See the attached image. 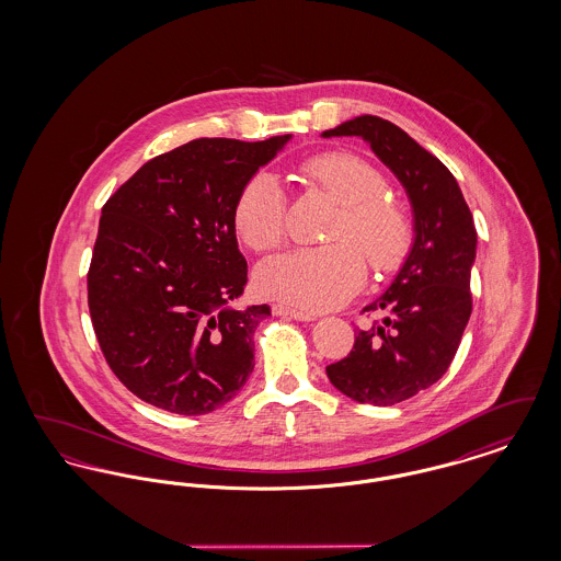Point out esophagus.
Returning <instances> with one entry per match:
<instances>
[{"mask_svg": "<svg viewBox=\"0 0 561 561\" xmlns=\"http://www.w3.org/2000/svg\"><path fill=\"white\" fill-rule=\"evenodd\" d=\"M273 309H275L277 316H288V318H293L296 321L318 320L316 313H309V311H302V309H294V307H288V305H275Z\"/></svg>", "mask_w": 561, "mask_h": 561, "instance_id": "esophagus-1", "label": "esophagus"}]
</instances>
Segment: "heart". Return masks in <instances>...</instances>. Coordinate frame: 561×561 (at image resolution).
<instances>
[{"label":"heart","instance_id":"heart-1","mask_svg":"<svg viewBox=\"0 0 561 561\" xmlns=\"http://www.w3.org/2000/svg\"><path fill=\"white\" fill-rule=\"evenodd\" d=\"M302 179L334 197L343 208L323 248H298L267 261L259 271L263 293L300 309L323 311L343 305L366 279L367 256L374 271L400 267L412 243V225L400 204L387 199V181L373 163L347 151H328L300 163ZM288 199L265 172L245 181L233 220L241 240L256 252L277 248L286 238Z\"/></svg>","mask_w":561,"mask_h":561}]
</instances>
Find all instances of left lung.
<instances>
[{"label": "left lung", "mask_w": 561, "mask_h": 561, "mask_svg": "<svg viewBox=\"0 0 561 561\" xmlns=\"http://www.w3.org/2000/svg\"><path fill=\"white\" fill-rule=\"evenodd\" d=\"M359 136L405 188L414 243L387 293L364 311H387L359 330L345 359L330 364V382L351 400L393 405L437 382L453 364L471 318V267L478 231L453 172L400 126L359 115L325 130Z\"/></svg>", "instance_id": "left-lung-1"}]
</instances>
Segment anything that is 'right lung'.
Listing matches in <instances>:
<instances>
[{"label":"right lung","mask_w":561,"mask_h":561,"mask_svg":"<svg viewBox=\"0 0 561 561\" xmlns=\"http://www.w3.org/2000/svg\"><path fill=\"white\" fill-rule=\"evenodd\" d=\"M288 140H191L147 161L103 206L88 307L108 368L136 398L208 414L254 370V330L271 309L233 307L248 282L233 208Z\"/></svg>","instance_id":"add662e5"}]
</instances>
